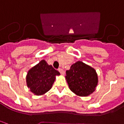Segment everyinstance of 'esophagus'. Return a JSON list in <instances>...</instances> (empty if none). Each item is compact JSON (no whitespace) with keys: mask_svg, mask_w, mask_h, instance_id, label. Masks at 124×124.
<instances>
[{"mask_svg":"<svg viewBox=\"0 0 124 124\" xmlns=\"http://www.w3.org/2000/svg\"><path fill=\"white\" fill-rule=\"evenodd\" d=\"M59 72L61 73V74H62V75H63V74H65V71L63 70V69H59Z\"/></svg>","mask_w":124,"mask_h":124,"instance_id":"esophagus-1","label":"esophagus"}]
</instances>
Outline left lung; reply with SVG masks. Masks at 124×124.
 <instances>
[{"instance_id":"8db88e82","label":"left lung","mask_w":124,"mask_h":124,"mask_svg":"<svg viewBox=\"0 0 124 124\" xmlns=\"http://www.w3.org/2000/svg\"><path fill=\"white\" fill-rule=\"evenodd\" d=\"M70 89L79 96H87L95 89L98 82L97 73L91 67L78 61L66 71Z\"/></svg>"}]
</instances>
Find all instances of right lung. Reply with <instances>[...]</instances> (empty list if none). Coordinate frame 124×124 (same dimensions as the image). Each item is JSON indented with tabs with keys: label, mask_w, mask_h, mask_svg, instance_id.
I'll list each match as a JSON object with an SVG mask.
<instances>
[{
	"label": "right lung",
	"mask_w": 124,
	"mask_h": 124,
	"mask_svg": "<svg viewBox=\"0 0 124 124\" xmlns=\"http://www.w3.org/2000/svg\"><path fill=\"white\" fill-rule=\"evenodd\" d=\"M59 71L49 65L44 60L32 67L27 75V84L31 91L35 95H42L50 90Z\"/></svg>",
	"instance_id": "1"
}]
</instances>
